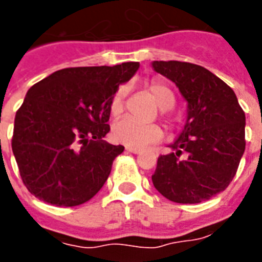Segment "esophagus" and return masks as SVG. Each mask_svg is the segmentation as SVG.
Wrapping results in <instances>:
<instances>
[{"label":"esophagus","mask_w":262,"mask_h":262,"mask_svg":"<svg viewBox=\"0 0 262 262\" xmlns=\"http://www.w3.org/2000/svg\"><path fill=\"white\" fill-rule=\"evenodd\" d=\"M126 151H127V152H130V154H136V155H137V154H141V149H137V148L127 147V148H126Z\"/></svg>","instance_id":"34e87169"}]
</instances>
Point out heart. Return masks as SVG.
Masks as SVG:
<instances>
[{
    "instance_id": "heart-1",
    "label": "heart",
    "mask_w": 262,
    "mask_h": 262,
    "mask_svg": "<svg viewBox=\"0 0 262 262\" xmlns=\"http://www.w3.org/2000/svg\"><path fill=\"white\" fill-rule=\"evenodd\" d=\"M148 91L160 110H168L174 106V94L163 81L152 80L151 83L148 84ZM126 95V85H121L115 91L110 102V114L113 117H119L122 114L123 108H125ZM111 136L117 143L140 149V148L147 147L149 144L158 143L163 137V130L156 123H141L126 117V118L119 119L118 122L114 123Z\"/></svg>"
}]
</instances>
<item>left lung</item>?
I'll return each mask as SVG.
<instances>
[{
    "label": "left lung",
    "instance_id": "8db88e82",
    "mask_svg": "<svg viewBox=\"0 0 262 262\" xmlns=\"http://www.w3.org/2000/svg\"><path fill=\"white\" fill-rule=\"evenodd\" d=\"M152 68L187 102L185 126L168 145L171 152L159 156L154 186L174 203L207 201L236 174L246 145L244 110L235 92L205 68L179 61H154Z\"/></svg>",
    "mask_w": 262,
    "mask_h": 262
}]
</instances>
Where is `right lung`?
Returning <instances> with one entry per match:
<instances>
[{
	"label": "right lung",
	"instance_id": "add662e5",
	"mask_svg": "<svg viewBox=\"0 0 262 262\" xmlns=\"http://www.w3.org/2000/svg\"><path fill=\"white\" fill-rule=\"evenodd\" d=\"M139 62L61 69L28 90L14 118L12 151L31 194L57 207L87 203L125 148L103 140L110 102Z\"/></svg>",
	"mask_w": 262,
	"mask_h": 262
}]
</instances>
